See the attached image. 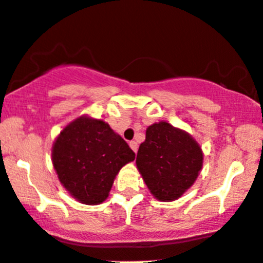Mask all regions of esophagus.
Wrapping results in <instances>:
<instances>
[{
	"instance_id": "34e87169",
	"label": "esophagus",
	"mask_w": 263,
	"mask_h": 263,
	"mask_svg": "<svg viewBox=\"0 0 263 263\" xmlns=\"http://www.w3.org/2000/svg\"><path fill=\"white\" fill-rule=\"evenodd\" d=\"M129 147H131V149H132V151H134L135 153H137V149H138V144H137V142L131 141V142H129Z\"/></svg>"
}]
</instances>
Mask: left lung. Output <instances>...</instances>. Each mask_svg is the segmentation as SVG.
I'll return each instance as SVG.
<instances>
[{
    "instance_id": "8db88e82",
    "label": "left lung",
    "mask_w": 263,
    "mask_h": 263,
    "mask_svg": "<svg viewBox=\"0 0 263 263\" xmlns=\"http://www.w3.org/2000/svg\"><path fill=\"white\" fill-rule=\"evenodd\" d=\"M136 164L156 199L175 200L197 179L202 152L187 132L161 121L147 128Z\"/></svg>"
}]
</instances>
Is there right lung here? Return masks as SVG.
<instances>
[{"mask_svg":"<svg viewBox=\"0 0 263 263\" xmlns=\"http://www.w3.org/2000/svg\"><path fill=\"white\" fill-rule=\"evenodd\" d=\"M136 154L103 120L81 116L61 132L52 149L58 178L76 200L101 204L115 176Z\"/></svg>","mask_w":263,"mask_h":263,"instance_id":"1","label":"right lung"}]
</instances>
